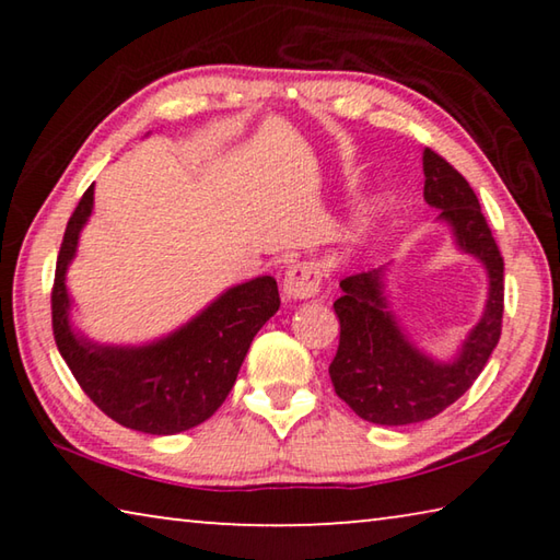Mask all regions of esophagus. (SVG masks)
<instances>
[{
	"label": "esophagus",
	"instance_id": "obj_1",
	"mask_svg": "<svg viewBox=\"0 0 560 560\" xmlns=\"http://www.w3.org/2000/svg\"><path fill=\"white\" fill-rule=\"evenodd\" d=\"M318 287H320V271L314 261L291 264L287 273H283V296L289 301L316 296Z\"/></svg>",
	"mask_w": 560,
	"mask_h": 560
}]
</instances>
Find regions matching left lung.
I'll use <instances>...</instances> for the list:
<instances>
[{
  "instance_id": "1",
  "label": "left lung",
  "mask_w": 560,
  "mask_h": 560,
  "mask_svg": "<svg viewBox=\"0 0 560 560\" xmlns=\"http://www.w3.org/2000/svg\"><path fill=\"white\" fill-rule=\"evenodd\" d=\"M424 202L440 210L457 249L469 254L489 277L485 314L450 360L424 353L405 334L385 296V269L340 281L343 296L334 308L340 320L338 353L328 373L340 400L368 422L412 424L447 410L485 371L501 336L504 316V259L474 189L434 150L424 148Z\"/></svg>"
}]
</instances>
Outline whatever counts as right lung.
Segmentation results:
<instances>
[{"label": "right lung", "mask_w": 560, "mask_h": 560, "mask_svg": "<svg viewBox=\"0 0 560 560\" xmlns=\"http://www.w3.org/2000/svg\"><path fill=\"white\" fill-rule=\"evenodd\" d=\"M93 212V185L75 207L56 259L51 324L59 353L93 402L122 428L177 434L202 424L224 402L254 336L279 311L273 277L222 291L173 334L143 346L98 343L71 324L66 271Z\"/></svg>", "instance_id": "obj_1"}]
</instances>
